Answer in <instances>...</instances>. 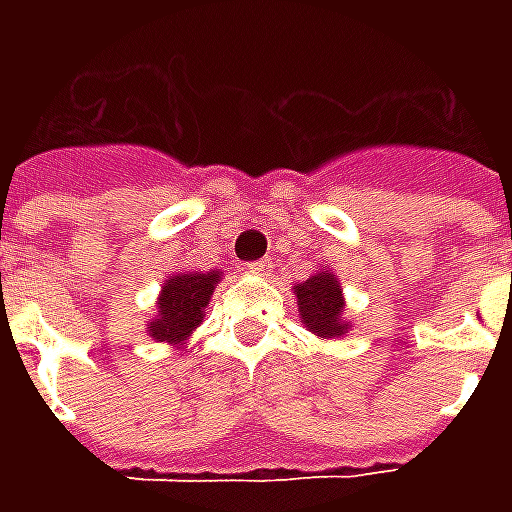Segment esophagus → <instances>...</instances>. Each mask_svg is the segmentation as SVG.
Listing matches in <instances>:
<instances>
[{
    "label": "esophagus",
    "mask_w": 512,
    "mask_h": 512,
    "mask_svg": "<svg viewBox=\"0 0 512 512\" xmlns=\"http://www.w3.org/2000/svg\"><path fill=\"white\" fill-rule=\"evenodd\" d=\"M249 271H255V274H266L268 271V260H252V263H246Z\"/></svg>",
    "instance_id": "esophagus-1"
}]
</instances>
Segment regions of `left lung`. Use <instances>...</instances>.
<instances>
[{
	"label": "left lung",
	"instance_id": "left-lung-1",
	"mask_svg": "<svg viewBox=\"0 0 512 512\" xmlns=\"http://www.w3.org/2000/svg\"><path fill=\"white\" fill-rule=\"evenodd\" d=\"M296 299L304 326L318 337H340L348 329L343 321V290L337 277L318 271L315 277L296 285Z\"/></svg>",
	"mask_w": 512,
	"mask_h": 512
}]
</instances>
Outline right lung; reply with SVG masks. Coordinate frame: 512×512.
Listing matches in <instances>:
<instances>
[{
    "mask_svg": "<svg viewBox=\"0 0 512 512\" xmlns=\"http://www.w3.org/2000/svg\"><path fill=\"white\" fill-rule=\"evenodd\" d=\"M216 279H222L219 271H191L169 279L158 299V318L147 326L150 337H156L158 343H183L200 326L202 310L211 301Z\"/></svg>",
    "mask_w": 512,
    "mask_h": 512,
    "instance_id": "1",
    "label": "right lung"
}]
</instances>
